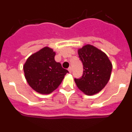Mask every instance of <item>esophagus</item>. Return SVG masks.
I'll return each instance as SVG.
<instances>
[{
	"mask_svg": "<svg viewBox=\"0 0 132 132\" xmlns=\"http://www.w3.org/2000/svg\"><path fill=\"white\" fill-rule=\"evenodd\" d=\"M68 71H69V72L70 73H71V72H72V69H71V67H69V68H68Z\"/></svg>",
	"mask_w": 132,
	"mask_h": 132,
	"instance_id": "esophagus-1",
	"label": "esophagus"
}]
</instances>
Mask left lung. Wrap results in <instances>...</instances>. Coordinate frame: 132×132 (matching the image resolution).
<instances>
[{
	"mask_svg": "<svg viewBox=\"0 0 132 132\" xmlns=\"http://www.w3.org/2000/svg\"><path fill=\"white\" fill-rule=\"evenodd\" d=\"M83 65V73L75 79L78 88L87 95L100 92L108 83L111 75L112 65L105 53L91 45H86L78 50Z\"/></svg>",
	"mask_w": 132,
	"mask_h": 132,
	"instance_id": "obj_1",
	"label": "left lung"
}]
</instances>
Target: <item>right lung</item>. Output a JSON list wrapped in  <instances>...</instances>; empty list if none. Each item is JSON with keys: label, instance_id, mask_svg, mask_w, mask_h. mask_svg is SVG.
Returning a JSON list of instances; mask_svg holds the SVG:
<instances>
[{"label": "right lung", "instance_id": "1", "mask_svg": "<svg viewBox=\"0 0 132 132\" xmlns=\"http://www.w3.org/2000/svg\"><path fill=\"white\" fill-rule=\"evenodd\" d=\"M55 53L45 47L29 57L24 65L27 82L30 87L41 94H50L59 86L64 76L69 73L56 62Z\"/></svg>", "mask_w": 132, "mask_h": 132}]
</instances>
